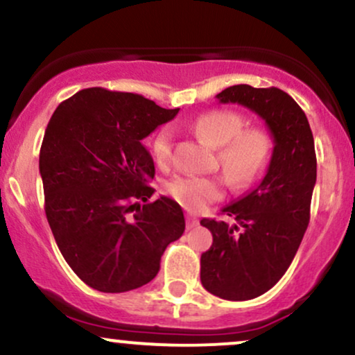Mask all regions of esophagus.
Masks as SVG:
<instances>
[{
	"label": "esophagus",
	"instance_id": "esophagus-1",
	"mask_svg": "<svg viewBox=\"0 0 355 355\" xmlns=\"http://www.w3.org/2000/svg\"><path fill=\"white\" fill-rule=\"evenodd\" d=\"M197 227H198V220L191 217V215H187V229L191 230V229H197Z\"/></svg>",
	"mask_w": 355,
	"mask_h": 355
}]
</instances>
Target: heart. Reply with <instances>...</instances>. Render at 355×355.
<instances>
[{"mask_svg":"<svg viewBox=\"0 0 355 355\" xmlns=\"http://www.w3.org/2000/svg\"><path fill=\"white\" fill-rule=\"evenodd\" d=\"M245 126V118L229 110H214L195 120L193 130L205 144L218 148L217 162L234 189L245 190L255 185L267 172L274 155V140L260 126ZM155 160L165 165L172 157V137L166 128L158 130L152 140ZM166 193L183 209L200 211L225 193L222 178L175 177L165 185Z\"/></svg>","mask_w":355,"mask_h":355,"instance_id":"1","label":"heart"}]
</instances>
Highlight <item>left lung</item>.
<instances>
[{"mask_svg":"<svg viewBox=\"0 0 355 355\" xmlns=\"http://www.w3.org/2000/svg\"><path fill=\"white\" fill-rule=\"evenodd\" d=\"M217 98L263 118L275 144L262 182L222 210L234 225L200 220L214 237L200 259L202 285L220 299L250 300L282 279L302 242L317 178L315 148L307 116L282 89L234 85Z\"/></svg>","mask_w":355,"mask_h":355,"instance_id":"8db88e82","label":"left lung"}]
</instances>
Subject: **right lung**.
<instances>
[{
    "mask_svg": "<svg viewBox=\"0 0 355 355\" xmlns=\"http://www.w3.org/2000/svg\"><path fill=\"white\" fill-rule=\"evenodd\" d=\"M177 113L137 93L96 87L60 103L46 126L40 173L48 223L68 266L95 291L120 294L148 284L166 245L185 230L177 202H148L155 165L144 145Z\"/></svg>",
    "mask_w": 355,
    "mask_h": 355,
    "instance_id": "right-lung-1",
    "label": "right lung"
}]
</instances>
